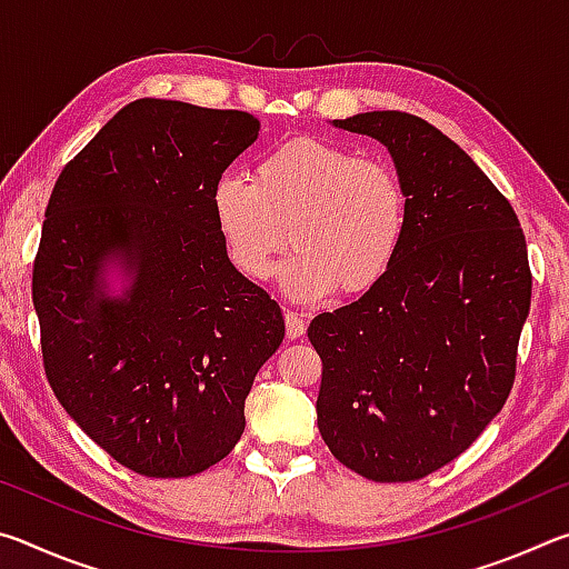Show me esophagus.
Returning <instances> with one entry per match:
<instances>
[{
	"label": "esophagus",
	"mask_w": 569,
	"mask_h": 569,
	"mask_svg": "<svg viewBox=\"0 0 569 569\" xmlns=\"http://www.w3.org/2000/svg\"><path fill=\"white\" fill-rule=\"evenodd\" d=\"M283 316H286V336H288V339H291V341L301 339V336L306 333L303 316L296 313V311H286Z\"/></svg>",
	"instance_id": "34e87169"
}]
</instances>
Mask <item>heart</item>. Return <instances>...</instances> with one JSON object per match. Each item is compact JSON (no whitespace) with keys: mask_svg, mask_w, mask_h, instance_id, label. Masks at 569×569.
Listing matches in <instances>:
<instances>
[{"mask_svg":"<svg viewBox=\"0 0 569 569\" xmlns=\"http://www.w3.org/2000/svg\"><path fill=\"white\" fill-rule=\"evenodd\" d=\"M220 240L238 273L263 281L291 238L281 283L296 301L339 288L361 296L383 281L407 236V190L383 158L319 138H293L256 162L253 182L223 176L213 188Z\"/></svg>","mask_w":569,"mask_h":569,"instance_id":"obj_1","label":"heart"}]
</instances>
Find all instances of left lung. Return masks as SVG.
<instances>
[{
    "mask_svg": "<svg viewBox=\"0 0 569 569\" xmlns=\"http://www.w3.org/2000/svg\"><path fill=\"white\" fill-rule=\"evenodd\" d=\"M333 128L387 146L409 220L383 281L308 326L323 361L319 431L356 475L413 481L469 449L512 391L532 298L525 233L477 162L417 114Z\"/></svg>",
    "mask_w": 569,
    "mask_h": 569,
    "instance_id": "left-lung-1",
    "label": "left lung"
}]
</instances>
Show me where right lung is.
I'll list each match as a JSON object with an SVG mask.
<instances>
[{
	"label": "right lung",
	"mask_w": 569,
	"mask_h": 569,
	"mask_svg": "<svg viewBox=\"0 0 569 569\" xmlns=\"http://www.w3.org/2000/svg\"><path fill=\"white\" fill-rule=\"evenodd\" d=\"M258 130L240 110L134 100L67 162L47 203L32 271L47 381L142 477H192L228 457L286 336L213 216L216 182ZM110 267L126 276L120 297Z\"/></svg>",
	"instance_id": "1"
}]
</instances>
